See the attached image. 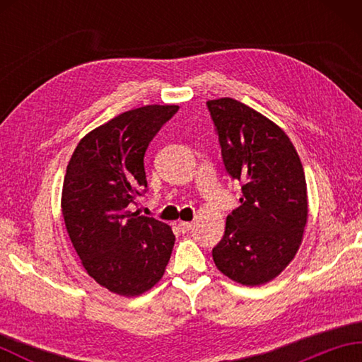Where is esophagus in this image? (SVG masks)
I'll list each match as a JSON object with an SVG mask.
<instances>
[{
	"instance_id": "1",
	"label": "esophagus",
	"mask_w": 362,
	"mask_h": 362,
	"mask_svg": "<svg viewBox=\"0 0 362 362\" xmlns=\"http://www.w3.org/2000/svg\"><path fill=\"white\" fill-rule=\"evenodd\" d=\"M191 227H193V224H191V222H188V221H180V222H179V228H180L182 233L189 232Z\"/></svg>"
}]
</instances>
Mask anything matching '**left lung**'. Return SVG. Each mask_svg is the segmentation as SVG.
<instances>
[{
    "label": "left lung",
    "mask_w": 362,
    "mask_h": 362,
    "mask_svg": "<svg viewBox=\"0 0 362 362\" xmlns=\"http://www.w3.org/2000/svg\"><path fill=\"white\" fill-rule=\"evenodd\" d=\"M227 173L240 180L241 205L227 216L213 261L230 280L259 286L279 276L302 244L308 194L289 136L233 98L206 101Z\"/></svg>",
    "instance_id": "1"
}]
</instances>
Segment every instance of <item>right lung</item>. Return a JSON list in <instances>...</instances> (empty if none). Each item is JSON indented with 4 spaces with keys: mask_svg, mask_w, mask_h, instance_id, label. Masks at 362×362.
Returning <instances> with one entry per match:
<instances>
[{
    "mask_svg": "<svg viewBox=\"0 0 362 362\" xmlns=\"http://www.w3.org/2000/svg\"><path fill=\"white\" fill-rule=\"evenodd\" d=\"M179 105H144L91 130L74 149L62 188L68 236L87 274L113 294L135 297L160 281L171 227L130 206L146 193L144 152Z\"/></svg>",
    "mask_w": 362,
    "mask_h": 362,
    "instance_id": "obj_1",
    "label": "right lung"
}]
</instances>
